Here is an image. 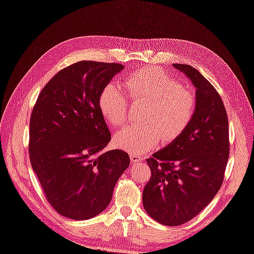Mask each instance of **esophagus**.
<instances>
[{
  "mask_svg": "<svg viewBox=\"0 0 254 254\" xmlns=\"http://www.w3.org/2000/svg\"><path fill=\"white\" fill-rule=\"evenodd\" d=\"M130 160H131V163H139V162H141L142 158L139 155L131 154L130 155Z\"/></svg>",
  "mask_w": 254,
  "mask_h": 254,
  "instance_id": "1",
  "label": "esophagus"
}]
</instances>
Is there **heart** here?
Wrapping results in <instances>:
<instances>
[{"label":"heart","mask_w":254,"mask_h":254,"mask_svg":"<svg viewBox=\"0 0 254 254\" xmlns=\"http://www.w3.org/2000/svg\"><path fill=\"white\" fill-rule=\"evenodd\" d=\"M131 98L146 102L143 124H132L114 136L118 148L141 155L164 141H173L183 133L194 116L196 102L191 91L158 67H146L128 74L123 81ZM99 110L113 127L128 118V99L124 90L110 83L98 99Z\"/></svg>","instance_id":"b5f03b06"}]
</instances>
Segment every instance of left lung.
Segmentation results:
<instances>
[{
  "label": "left lung",
  "mask_w": 254,
  "mask_h": 254,
  "mask_svg": "<svg viewBox=\"0 0 254 254\" xmlns=\"http://www.w3.org/2000/svg\"><path fill=\"white\" fill-rule=\"evenodd\" d=\"M173 66L195 87V113L179 138L147 159L151 178L142 193L144 210L166 226H179L215 198L229 156L228 119L214 86L187 64Z\"/></svg>",
  "instance_id": "8db88e82"
}]
</instances>
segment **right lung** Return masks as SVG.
<instances>
[{"label":"right lung","instance_id":"obj_1","mask_svg":"<svg viewBox=\"0 0 254 254\" xmlns=\"http://www.w3.org/2000/svg\"><path fill=\"white\" fill-rule=\"evenodd\" d=\"M122 64L80 61L47 82L30 118L29 156L48 202L60 215L90 219L105 210L130 165L111 141L98 99Z\"/></svg>","mask_w":254,"mask_h":254}]
</instances>
